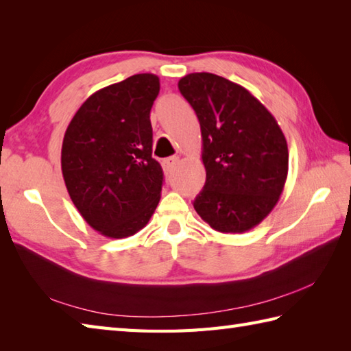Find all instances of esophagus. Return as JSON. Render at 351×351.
I'll return each instance as SVG.
<instances>
[{
  "label": "esophagus",
  "instance_id": "esophagus-1",
  "mask_svg": "<svg viewBox=\"0 0 351 351\" xmlns=\"http://www.w3.org/2000/svg\"><path fill=\"white\" fill-rule=\"evenodd\" d=\"M178 162H180V156H169V158L162 160V169L166 173H170V171H173L178 166Z\"/></svg>",
  "mask_w": 351,
  "mask_h": 351
}]
</instances>
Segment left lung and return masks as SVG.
<instances>
[{"label":"left lung","mask_w":351,"mask_h":351,"mask_svg":"<svg viewBox=\"0 0 351 351\" xmlns=\"http://www.w3.org/2000/svg\"><path fill=\"white\" fill-rule=\"evenodd\" d=\"M202 132L206 181L193 206L213 229L243 234L259 225L283 191L288 146L273 114L247 88L208 72L178 83Z\"/></svg>","instance_id":"left-lung-1"}]
</instances>
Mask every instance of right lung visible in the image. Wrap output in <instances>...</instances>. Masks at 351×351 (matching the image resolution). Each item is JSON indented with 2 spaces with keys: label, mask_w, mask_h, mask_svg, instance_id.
<instances>
[{
  "label": "right lung",
  "mask_w": 351,
  "mask_h": 351,
  "mask_svg": "<svg viewBox=\"0 0 351 351\" xmlns=\"http://www.w3.org/2000/svg\"><path fill=\"white\" fill-rule=\"evenodd\" d=\"M160 78L137 73L88 96L64 132L62 171L81 217L108 238L143 229L161 197L151 108Z\"/></svg>",
  "instance_id": "obj_1"
}]
</instances>
